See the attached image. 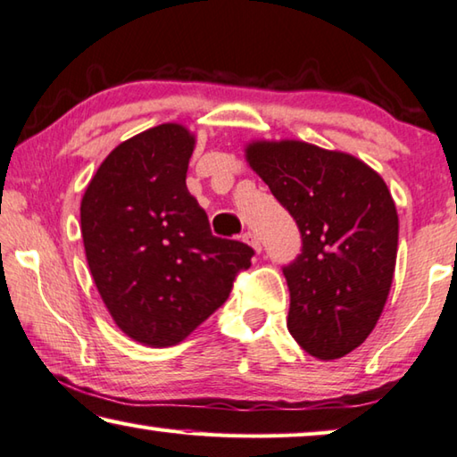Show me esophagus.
I'll list each match as a JSON object with an SVG mask.
<instances>
[{
	"instance_id": "1",
	"label": "esophagus",
	"mask_w": 457,
	"mask_h": 457,
	"mask_svg": "<svg viewBox=\"0 0 457 457\" xmlns=\"http://www.w3.org/2000/svg\"><path fill=\"white\" fill-rule=\"evenodd\" d=\"M243 243H246L249 246H253L255 249V253H261V241L259 237L255 233H251V230H246V233H243Z\"/></svg>"
}]
</instances>
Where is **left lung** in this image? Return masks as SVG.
Wrapping results in <instances>:
<instances>
[{"label": "left lung", "instance_id": "1", "mask_svg": "<svg viewBox=\"0 0 457 457\" xmlns=\"http://www.w3.org/2000/svg\"><path fill=\"white\" fill-rule=\"evenodd\" d=\"M245 160L302 233V255L283 269L291 336L320 361L353 353L375 330L397 263L385 179L353 154L299 139H253Z\"/></svg>", "mask_w": 457, "mask_h": 457}]
</instances>
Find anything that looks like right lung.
Here are the masks:
<instances>
[{
    "label": "right lung",
    "instance_id": "right-lung-1",
    "mask_svg": "<svg viewBox=\"0 0 457 457\" xmlns=\"http://www.w3.org/2000/svg\"><path fill=\"white\" fill-rule=\"evenodd\" d=\"M196 136L162 123L119 144L88 182L80 233L119 330L152 348L190 336L227 302L249 245L219 238L186 186Z\"/></svg>",
    "mask_w": 457,
    "mask_h": 457
}]
</instances>
